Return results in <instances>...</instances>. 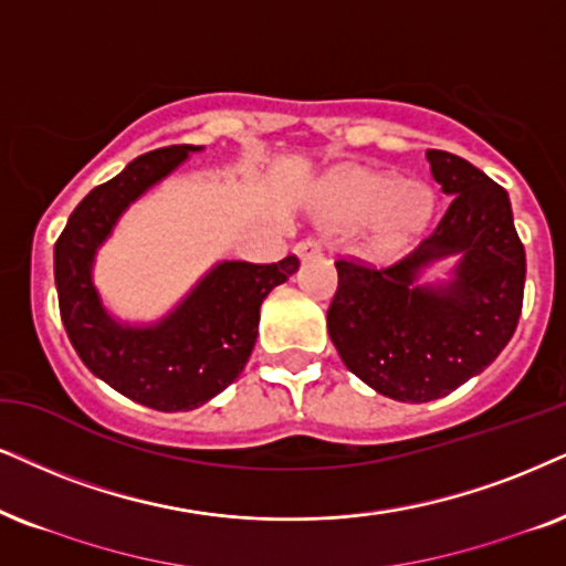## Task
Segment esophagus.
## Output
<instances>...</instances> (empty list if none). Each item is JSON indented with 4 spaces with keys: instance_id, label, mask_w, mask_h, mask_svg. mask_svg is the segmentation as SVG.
Instances as JSON below:
<instances>
[{
    "instance_id": "obj_1",
    "label": "esophagus",
    "mask_w": 566,
    "mask_h": 566,
    "mask_svg": "<svg viewBox=\"0 0 566 566\" xmlns=\"http://www.w3.org/2000/svg\"><path fill=\"white\" fill-rule=\"evenodd\" d=\"M321 242L316 238H307V240H300L295 245V255L297 259H313V255H321Z\"/></svg>"
}]
</instances>
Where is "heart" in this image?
Here are the masks:
<instances>
[{"label":"heart","mask_w":566,"mask_h":566,"mask_svg":"<svg viewBox=\"0 0 566 566\" xmlns=\"http://www.w3.org/2000/svg\"><path fill=\"white\" fill-rule=\"evenodd\" d=\"M436 198L423 182H402L397 175L363 167L334 171L318 192L316 217L332 230L366 227L381 253H399L428 230Z\"/></svg>","instance_id":"obj_1"}]
</instances>
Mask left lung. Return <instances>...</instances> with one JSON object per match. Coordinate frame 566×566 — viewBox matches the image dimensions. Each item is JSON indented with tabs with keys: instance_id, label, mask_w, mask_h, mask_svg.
Listing matches in <instances>:
<instances>
[{
	"instance_id": "1",
	"label": "left lung",
	"mask_w": 566,
	"mask_h": 566,
	"mask_svg": "<svg viewBox=\"0 0 566 566\" xmlns=\"http://www.w3.org/2000/svg\"><path fill=\"white\" fill-rule=\"evenodd\" d=\"M433 180L454 196L439 227L389 269L336 261L339 287L326 324L336 353L378 395L397 402L447 397L496 360L525 292V248L502 185L447 151H426ZM455 259L441 283L419 284Z\"/></svg>"
}]
</instances>
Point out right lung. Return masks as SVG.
Masks as SVG:
<instances>
[{
	"mask_svg": "<svg viewBox=\"0 0 566 566\" xmlns=\"http://www.w3.org/2000/svg\"><path fill=\"white\" fill-rule=\"evenodd\" d=\"M203 146H169L133 159L93 188L54 245L60 316L75 353L93 376L133 402L161 412L206 405L242 374L255 347L261 303L295 274L300 261H219L167 316L130 324L112 316L93 282L98 248L123 213Z\"/></svg>",
	"mask_w": 566,
	"mask_h": 566,
	"instance_id": "1",
	"label": "right lung"
}]
</instances>
